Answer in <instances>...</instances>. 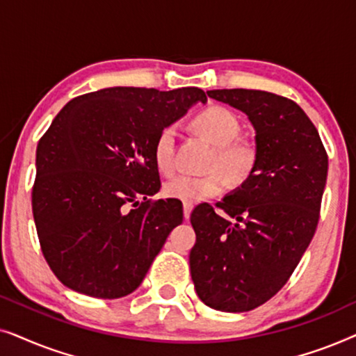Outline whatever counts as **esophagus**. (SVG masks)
<instances>
[{
    "mask_svg": "<svg viewBox=\"0 0 356 356\" xmlns=\"http://www.w3.org/2000/svg\"><path fill=\"white\" fill-rule=\"evenodd\" d=\"M191 211H193V204H186L184 202V206H183V216H184V218H188L191 217Z\"/></svg>",
    "mask_w": 356,
    "mask_h": 356,
    "instance_id": "1",
    "label": "esophagus"
}]
</instances>
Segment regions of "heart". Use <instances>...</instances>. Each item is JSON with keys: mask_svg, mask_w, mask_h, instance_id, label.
I'll return each instance as SVG.
<instances>
[{"mask_svg": "<svg viewBox=\"0 0 356 356\" xmlns=\"http://www.w3.org/2000/svg\"><path fill=\"white\" fill-rule=\"evenodd\" d=\"M194 126L216 147L212 155V170L201 177L194 175H178L168 179L163 186L167 197L177 201L194 204L220 194L228 181L241 184L252 173L256 165V150L246 143H236L241 126L230 110L223 106H209L194 120ZM177 128L167 126L159 134L155 143V165L163 175H172L177 168ZM221 170H218V168Z\"/></svg>", "mask_w": 356, "mask_h": 356, "instance_id": "obj_1", "label": "heart"}]
</instances>
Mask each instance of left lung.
I'll return each mask as SVG.
<instances>
[{
  "label": "left lung",
  "instance_id": "1",
  "mask_svg": "<svg viewBox=\"0 0 356 356\" xmlns=\"http://www.w3.org/2000/svg\"><path fill=\"white\" fill-rule=\"evenodd\" d=\"M207 95L243 111L254 128L256 165L217 207L191 213L194 289L204 305L245 313L286 284L313 240L327 178L318 129L293 100L264 90L220 89Z\"/></svg>",
  "mask_w": 356,
  "mask_h": 356
}]
</instances>
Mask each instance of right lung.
I'll list each match as a JSON object with an SVG mask.
<instances>
[{
	"label": "right lung",
	"instance_id": "1",
	"mask_svg": "<svg viewBox=\"0 0 356 356\" xmlns=\"http://www.w3.org/2000/svg\"><path fill=\"white\" fill-rule=\"evenodd\" d=\"M197 102H207L197 87H108L56 115L37 145L32 211L43 256L63 285L115 300L143 284L183 222L177 199L149 201L160 189L155 143Z\"/></svg>",
	"mask_w": 356,
	"mask_h": 356
}]
</instances>
